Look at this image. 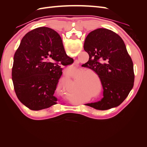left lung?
Listing matches in <instances>:
<instances>
[{
    "label": "left lung",
    "mask_w": 147,
    "mask_h": 147,
    "mask_svg": "<svg viewBox=\"0 0 147 147\" xmlns=\"http://www.w3.org/2000/svg\"><path fill=\"white\" fill-rule=\"evenodd\" d=\"M84 50L90 58L82 66L98 75L104 89V97L100 101L86 105L100 110L119 105L134 82V65L124 41L113 31L99 28L87 35Z\"/></svg>",
    "instance_id": "left-lung-1"
}]
</instances>
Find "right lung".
<instances>
[{
	"mask_svg": "<svg viewBox=\"0 0 147 147\" xmlns=\"http://www.w3.org/2000/svg\"><path fill=\"white\" fill-rule=\"evenodd\" d=\"M73 63L55 30L41 27L30 31L13 57L12 81L17 97L32 110L56 104L54 94L63 74L61 66Z\"/></svg>",
	"mask_w": 147,
	"mask_h": 147,
	"instance_id": "add662e5",
	"label": "right lung"
}]
</instances>
